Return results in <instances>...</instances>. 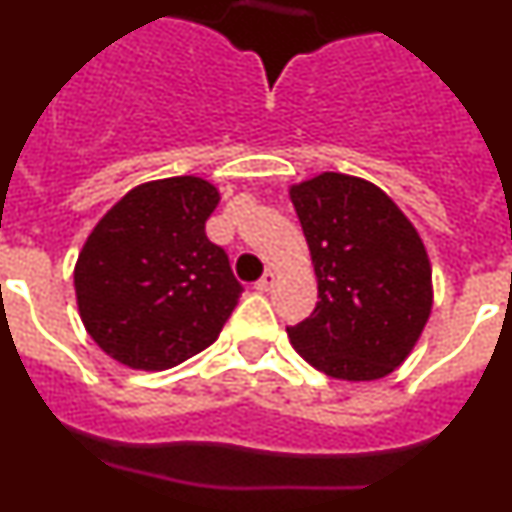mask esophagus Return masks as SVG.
Here are the masks:
<instances>
[{
  "label": "esophagus",
  "mask_w": 512,
  "mask_h": 512,
  "mask_svg": "<svg viewBox=\"0 0 512 512\" xmlns=\"http://www.w3.org/2000/svg\"><path fill=\"white\" fill-rule=\"evenodd\" d=\"M272 287H275V272H272V270H267L265 275H262L260 280L255 282V289H260V292H270Z\"/></svg>",
  "instance_id": "34e87169"
}]
</instances>
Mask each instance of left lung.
<instances>
[{"label":"left lung","instance_id":"8db88e82","mask_svg":"<svg viewBox=\"0 0 512 512\" xmlns=\"http://www.w3.org/2000/svg\"><path fill=\"white\" fill-rule=\"evenodd\" d=\"M307 237L319 302L289 339L334 379L391 374L431 314V265L416 227L361 178L322 173L289 190Z\"/></svg>","mask_w":512,"mask_h":512}]
</instances>
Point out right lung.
<instances>
[{
	"label": "right lung",
	"mask_w": 512,
	"mask_h": 512,
	"mask_svg": "<svg viewBox=\"0 0 512 512\" xmlns=\"http://www.w3.org/2000/svg\"><path fill=\"white\" fill-rule=\"evenodd\" d=\"M220 195L195 175L123 195L94 227L74 270L86 332L131 369L178 366L218 339L242 285L205 235Z\"/></svg>",
	"instance_id": "right-lung-1"
}]
</instances>
